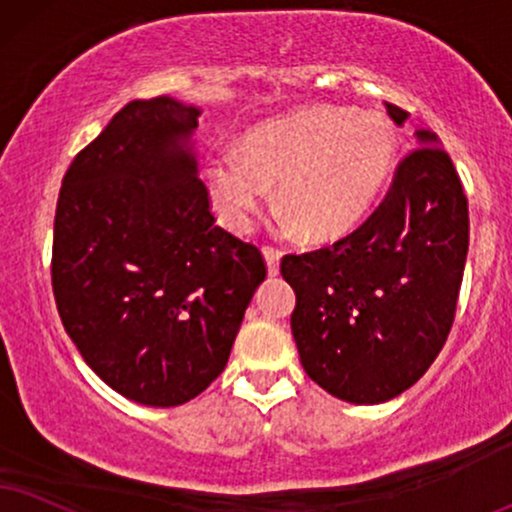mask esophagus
Returning <instances> with one entry per match:
<instances>
[{
    "mask_svg": "<svg viewBox=\"0 0 512 512\" xmlns=\"http://www.w3.org/2000/svg\"><path fill=\"white\" fill-rule=\"evenodd\" d=\"M263 256H266L268 273H270V275H277V273H280V258H282V251L277 249V246H273V244H266V246H263Z\"/></svg>",
    "mask_w": 512,
    "mask_h": 512,
    "instance_id": "esophagus-1",
    "label": "esophagus"
}]
</instances>
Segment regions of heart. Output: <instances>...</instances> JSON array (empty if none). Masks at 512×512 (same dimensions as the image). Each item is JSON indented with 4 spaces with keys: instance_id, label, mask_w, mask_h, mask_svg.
Here are the masks:
<instances>
[{
    "instance_id": "obj_1",
    "label": "heart",
    "mask_w": 512,
    "mask_h": 512,
    "mask_svg": "<svg viewBox=\"0 0 512 512\" xmlns=\"http://www.w3.org/2000/svg\"><path fill=\"white\" fill-rule=\"evenodd\" d=\"M396 137L380 113L315 106L254 130L206 163L220 216L246 230L277 185V206L306 239H334L361 223L394 166Z\"/></svg>"
}]
</instances>
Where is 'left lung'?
Here are the masks:
<instances>
[{"label": "left lung", "instance_id": "obj_1", "mask_svg": "<svg viewBox=\"0 0 512 512\" xmlns=\"http://www.w3.org/2000/svg\"><path fill=\"white\" fill-rule=\"evenodd\" d=\"M391 121L408 118L384 104ZM361 227L287 254L292 334L306 375L337 399L382 403L413 387L444 349L470 244L468 197L446 149L418 132Z\"/></svg>", "mask_w": 512, "mask_h": 512}]
</instances>
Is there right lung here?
Masks as SVG:
<instances>
[{"label": "right lung", "mask_w": 512, "mask_h": 512, "mask_svg": "<svg viewBox=\"0 0 512 512\" xmlns=\"http://www.w3.org/2000/svg\"><path fill=\"white\" fill-rule=\"evenodd\" d=\"M199 109L125 104L63 175L52 287L68 337L113 391L170 408L223 372L266 277L261 249L216 225L185 147Z\"/></svg>", "instance_id": "obj_1"}]
</instances>
